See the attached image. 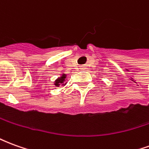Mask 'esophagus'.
<instances>
[{
  "instance_id": "esophagus-1",
  "label": "esophagus",
  "mask_w": 149,
  "mask_h": 149,
  "mask_svg": "<svg viewBox=\"0 0 149 149\" xmlns=\"http://www.w3.org/2000/svg\"><path fill=\"white\" fill-rule=\"evenodd\" d=\"M81 69H82V70H84V69H85V68H81Z\"/></svg>"
}]
</instances>
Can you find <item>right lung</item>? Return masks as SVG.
<instances>
[{"mask_svg":"<svg viewBox=\"0 0 149 149\" xmlns=\"http://www.w3.org/2000/svg\"><path fill=\"white\" fill-rule=\"evenodd\" d=\"M65 78H66V75H65V74H63L61 77L58 78V79H57V80L55 81L56 86V87H59V85H60V84H63V83H64V81H65Z\"/></svg>","mask_w":149,"mask_h":149,"instance_id":"add662e5","label":"right lung"}]
</instances>
